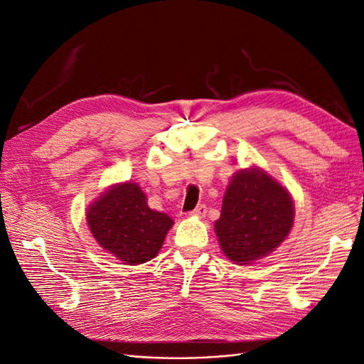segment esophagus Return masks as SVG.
I'll list each match as a JSON object with an SVG mask.
<instances>
[{"label": "esophagus", "mask_w": 364, "mask_h": 364, "mask_svg": "<svg viewBox=\"0 0 364 364\" xmlns=\"http://www.w3.org/2000/svg\"><path fill=\"white\" fill-rule=\"evenodd\" d=\"M205 213H207V207L204 204H199L195 210H193V212H190V215L198 216V218H204Z\"/></svg>", "instance_id": "1"}]
</instances>
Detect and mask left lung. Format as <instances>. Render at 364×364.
Returning a JSON list of instances; mask_svg holds the SVG:
<instances>
[{
  "label": "left lung",
  "mask_w": 364,
  "mask_h": 364,
  "mask_svg": "<svg viewBox=\"0 0 364 364\" xmlns=\"http://www.w3.org/2000/svg\"><path fill=\"white\" fill-rule=\"evenodd\" d=\"M293 223L294 203L289 191L268 171L250 166L232 176L215 233L230 262L249 264L284 243Z\"/></svg>",
  "instance_id": "1"
}]
</instances>
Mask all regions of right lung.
Returning <instances> with one entry per match:
<instances>
[{
	"mask_svg": "<svg viewBox=\"0 0 364 364\" xmlns=\"http://www.w3.org/2000/svg\"><path fill=\"white\" fill-rule=\"evenodd\" d=\"M85 220L93 238L124 264L154 258L174 221L149 208L148 198L135 182L114 183L88 205Z\"/></svg>",
	"mask_w": 364,
	"mask_h": 364,
	"instance_id": "add662e5",
	"label": "right lung"
}]
</instances>
